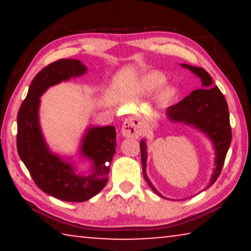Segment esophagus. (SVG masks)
I'll use <instances>...</instances> for the list:
<instances>
[{
	"mask_svg": "<svg viewBox=\"0 0 251 251\" xmlns=\"http://www.w3.org/2000/svg\"><path fill=\"white\" fill-rule=\"evenodd\" d=\"M122 135L126 138H138L142 135L139 123L134 118H127L122 127Z\"/></svg>",
	"mask_w": 251,
	"mask_h": 251,
	"instance_id": "esophagus-1",
	"label": "esophagus"
}]
</instances>
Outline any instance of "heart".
Instances as JSON below:
<instances>
[{
  "instance_id": "b5f03b06",
  "label": "heart",
  "mask_w": 251,
  "mask_h": 251,
  "mask_svg": "<svg viewBox=\"0 0 251 251\" xmlns=\"http://www.w3.org/2000/svg\"><path fill=\"white\" fill-rule=\"evenodd\" d=\"M165 83V77L159 73H151L144 76L142 78V86L144 90L146 91H156L158 90L159 87H161ZM177 94V90L175 86L173 85H167L165 86L163 90H161L160 93V97L161 100H169L175 97Z\"/></svg>"
}]
</instances>
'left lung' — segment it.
I'll return each mask as SVG.
<instances>
[{"mask_svg":"<svg viewBox=\"0 0 251 251\" xmlns=\"http://www.w3.org/2000/svg\"><path fill=\"white\" fill-rule=\"evenodd\" d=\"M180 66L189 70L201 78V88L192 92L179 103L168 107L166 116L172 123H181L187 126H192L194 129L205 135L211 142L215 151V168L209 184L206 187L208 188L217 180L231 143V127L229 122L228 105L219 88L212 86L214 83L212 78L205 70L188 64H180ZM141 156L143 175L148 186L159 197L169 199L163 196L155 188L146 174L147 144L145 138L141 141Z\"/></svg>","mask_w":251,"mask_h":251,"instance_id":"left-lung-1","label":"left lung"}]
</instances>
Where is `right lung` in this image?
<instances>
[{
  "label": "right lung",
  "instance_id": "1",
  "mask_svg": "<svg viewBox=\"0 0 251 251\" xmlns=\"http://www.w3.org/2000/svg\"><path fill=\"white\" fill-rule=\"evenodd\" d=\"M78 59H58L44 67L29 85L18 114V152L41 190L64 201H86L107 184L109 163L115 154L114 126H88L80 139L78 157L91 161L86 173H77L72 157L55 154L46 143L40 124L41 96L50 86L86 74Z\"/></svg>",
  "mask_w": 251,
  "mask_h": 251
}]
</instances>
